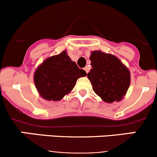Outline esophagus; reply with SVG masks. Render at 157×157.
Instances as JSON below:
<instances>
[{
	"instance_id": "34e87169",
	"label": "esophagus",
	"mask_w": 157,
	"mask_h": 157,
	"mask_svg": "<svg viewBox=\"0 0 157 157\" xmlns=\"http://www.w3.org/2000/svg\"><path fill=\"white\" fill-rule=\"evenodd\" d=\"M84 70H85V71H86V74H87V73L89 72V67H87V66L84 67Z\"/></svg>"
}]
</instances>
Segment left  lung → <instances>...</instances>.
Masks as SVG:
<instances>
[{
  "label": "left lung",
  "instance_id": "1",
  "mask_svg": "<svg viewBox=\"0 0 157 157\" xmlns=\"http://www.w3.org/2000/svg\"><path fill=\"white\" fill-rule=\"evenodd\" d=\"M90 60L92 68L87 77L93 91L108 103L121 100L130 86L129 70L115 55L101 51L92 52Z\"/></svg>",
  "mask_w": 157,
  "mask_h": 157
}]
</instances>
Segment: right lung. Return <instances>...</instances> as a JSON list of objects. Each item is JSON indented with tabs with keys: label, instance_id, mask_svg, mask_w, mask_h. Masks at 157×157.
<instances>
[{
	"label": "right lung",
	"instance_id": "obj_1",
	"mask_svg": "<svg viewBox=\"0 0 157 157\" xmlns=\"http://www.w3.org/2000/svg\"><path fill=\"white\" fill-rule=\"evenodd\" d=\"M86 75V71L79 68L64 51L45 59L38 67L34 83L43 99L59 101L73 90L77 79Z\"/></svg>",
	"mask_w": 157,
	"mask_h": 157
}]
</instances>
